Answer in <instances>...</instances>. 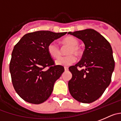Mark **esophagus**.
<instances>
[{"instance_id": "obj_1", "label": "esophagus", "mask_w": 121, "mask_h": 121, "mask_svg": "<svg viewBox=\"0 0 121 121\" xmlns=\"http://www.w3.org/2000/svg\"><path fill=\"white\" fill-rule=\"evenodd\" d=\"M69 70V68L67 67H64V70L67 71Z\"/></svg>"}]
</instances>
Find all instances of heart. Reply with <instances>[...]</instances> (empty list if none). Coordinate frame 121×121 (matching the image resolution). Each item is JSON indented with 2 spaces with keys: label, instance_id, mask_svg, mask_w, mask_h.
Here are the masks:
<instances>
[{
  "label": "heart",
  "instance_id": "heart-1",
  "mask_svg": "<svg viewBox=\"0 0 121 121\" xmlns=\"http://www.w3.org/2000/svg\"><path fill=\"white\" fill-rule=\"evenodd\" d=\"M62 42L63 43L67 44V45L71 46V48H70L68 52V54H70V55L60 57L56 61V64L57 65L63 66H69L73 63H75L77 60L76 55L73 54H76V55L80 54L81 50H80V48L78 47L79 45V41L76 38H73V37L68 36L63 39ZM48 51L49 55L53 58H57L61 55L60 48L58 44L55 43V42H51L48 45Z\"/></svg>",
  "mask_w": 121,
  "mask_h": 121
}]
</instances>
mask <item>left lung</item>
Listing matches in <instances>:
<instances>
[{
	"mask_svg": "<svg viewBox=\"0 0 121 121\" xmlns=\"http://www.w3.org/2000/svg\"><path fill=\"white\" fill-rule=\"evenodd\" d=\"M68 34L81 39L85 45L81 61L69 68L72 78L68 83L71 95L83 103H90L100 97L111 82L115 69L113 51L109 42L94 29ZM78 67H83L78 70Z\"/></svg>",
	"mask_w": 121,
	"mask_h": 121,
	"instance_id": "left-lung-1",
	"label": "left lung"
}]
</instances>
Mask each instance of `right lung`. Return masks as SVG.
<instances>
[{
    "mask_svg": "<svg viewBox=\"0 0 121 121\" xmlns=\"http://www.w3.org/2000/svg\"><path fill=\"white\" fill-rule=\"evenodd\" d=\"M66 33L43 30L29 33L15 45L9 64L12 84L17 93L27 102L40 104L52 94L54 83L64 69L54 66L48 46Z\"/></svg>",
    "mask_w": 121,
    "mask_h": 121,
    "instance_id": "right-lung-1",
    "label": "right lung"
}]
</instances>
